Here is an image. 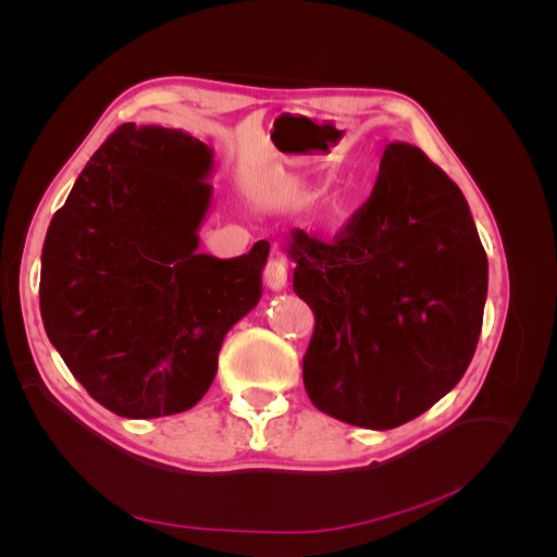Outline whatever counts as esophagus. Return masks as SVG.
<instances>
[{"label": "esophagus", "instance_id": "34e87169", "mask_svg": "<svg viewBox=\"0 0 557 557\" xmlns=\"http://www.w3.org/2000/svg\"><path fill=\"white\" fill-rule=\"evenodd\" d=\"M264 281L269 288L281 290L288 283V264H285L283 258H269L264 264Z\"/></svg>", "mask_w": 557, "mask_h": 557}]
</instances>
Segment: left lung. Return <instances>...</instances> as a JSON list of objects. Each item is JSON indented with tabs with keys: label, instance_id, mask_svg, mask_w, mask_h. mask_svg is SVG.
I'll return each instance as SVG.
<instances>
[{
	"label": "left lung",
	"instance_id": "1",
	"mask_svg": "<svg viewBox=\"0 0 557 557\" xmlns=\"http://www.w3.org/2000/svg\"><path fill=\"white\" fill-rule=\"evenodd\" d=\"M288 252L315 318L301 360L315 409L393 430L458 385L483 325L487 258L460 188L423 150L385 146L346 225L330 242L295 230Z\"/></svg>",
	"mask_w": 557,
	"mask_h": 557
}]
</instances>
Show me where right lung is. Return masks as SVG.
I'll list each match as a JSON object with an SVG mask.
<instances>
[{"mask_svg": "<svg viewBox=\"0 0 557 557\" xmlns=\"http://www.w3.org/2000/svg\"><path fill=\"white\" fill-rule=\"evenodd\" d=\"M211 150L190 134L123 123L50 221L39 307L50 344L88 395L123 418L193 409L230 327L262 295L269 244L197 252Z\"/></svg>", "mask_w": 557, "mask_h": 557, "instance_id": "right-lung-1", "label": "right lung"}]
</instances>
